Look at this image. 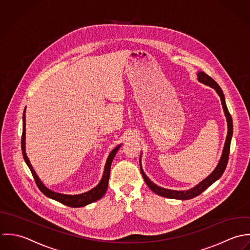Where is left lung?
I'll list each match as a JSON object with an SVG mask.
<instances>
[{"mask_svg":"<svg viewBox=\"0 0 250 250\" xmlns=\"http://www.w3.org/2000/svg\"><path fill=\"white\" fill-rule=\"evenodd\" d=\"M197 75H198V81L200 83L214 89V91L217 93V95L220 98L222 108H223V111H224V114H225V117H226V121H227V125H228L227 136H226V140H225V143H224L221 157H220L216 167L214 168V170L206 179H204L202 182H200L198 185H196L195 187H193L192 188L188 189V190H172V189H167V188L156 186L147 177L144 170L142 169L141 155H140L141 173H142V176L144 178V181L146 182V184L150 188V190H152L157 195H160V196H163V197H166V198H170V199L188 200L192 199V198L198 196L204 190H206L209 186H211L215 181H217L222 176V174L224 173L225 168L227 166V163H228L230 145H231V140H232V135H233V121H232V117H231V115L228 111V108L226 106L224 94H223L221 88L218 86V84L211 77H209L208 74H206L203 71H199L197 73Z\"/></svg>","mask_w":250,"mask_h":250,"instance_id":"left-lung-1","label":"left lung"}]
</instances>
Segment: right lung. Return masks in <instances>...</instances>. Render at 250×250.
Returning <instances> with one entry per match:
<instances>
[{
    "label": "right lung",
    "mask_w": 250,
    "mask_h": 250,
    "mask_svg": "<svg viewBox=\"0 0 250 250\" xmlns=\"http://www.w3.org/2000/svg\"><path fill=\"white\" fill-rule=\"evenodd\" d=\"M25 113H26V108L23 112V133H22V140H21V147H22V153H23V157L25 159V162L27 163L28 167L30 168L33 177L37 183V186L39 187V188L41 189V191L47 196L48 198L58 201L63 205H66L68 207L71 208H80V207H84L87 206L91 203H94L100 198L103 197V195L105 194L106 190H107V187H108V182H109V177H110V169H111V164L112 161L115 157V154L117 153V151L121 148L122 144L118 145L116 148H114L111 150V152L109 153L105 166H104V171L102 174V177L100 179V183L98 184V186H96L94 188H92L91 190L84 192V193H80V194H75V195H70V194H62V193H59V192H55L53 190L49 189L48 188H46L44 186V184L42 182V180L40 179V177L37 175L36 171L34 170L28 156L26 153V119H25Z\"/></svg>",
    "instance_id": "obj_1"
}]
</instances>
